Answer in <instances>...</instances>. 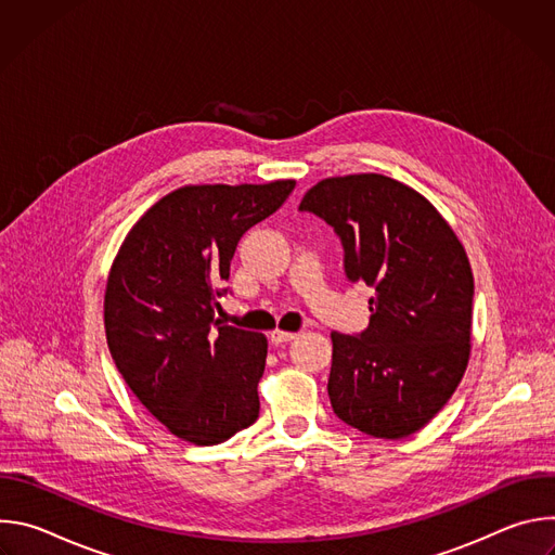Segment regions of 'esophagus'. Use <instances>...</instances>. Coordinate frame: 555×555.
Here are the masks:
<instances>
[{
	"label": "esophagus",
	"mask_w": 555,
	"mask_h": 555,
	"mask_svg": "<svg viewBox=\"0 0 555 555\" xmlns=\"http://www.w3.org/2000/svg\"><path fill=\"white\" fill-rule=\"evenodd\" d=\"M294 338H296V334H294V332H281V330H274V332L270 334L272 345H283V343H289V340H294Z\"/></svg>",
	"instance_id": "34e87169"
}]
</instances>
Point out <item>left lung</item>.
Listing matches in <instances>:
<instances>
[{
  "label": "left lung",
  "mask_w": 555,
  "mask_h": 555,
  "mask_svg": "<svg viewBox=\"0 0 555 555\" xmlns=\"http://www.w3.org/2000/svg\"><path fill=\"white\" fill-rule=\"evenodd\" d=\"M298 210L334 228L349 283L373 289L369 327L332 334L334 413L379 439L417 433L469 360L474 279L461 242L424 195L377 173L327 178Z\"/></svg>",
  "instance_id": "8db88e82"
}]
</instances>
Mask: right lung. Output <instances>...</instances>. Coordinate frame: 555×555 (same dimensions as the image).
Wrapping results in <instances>:
<instances>
[{"mask_svg":"<svg viewBox=\"0 0 555 555\" xmlns=\"http://www.w3.org/2000/svg\"><path fill=\"white\" fill-rule=\"evenodd\" d=\"M294 180L182 186L129 230L105 289L112 358L142 406L176 437L217 446L259 417L263 334L215 319L242 236Z\"/></svg>","mask_w":555,"mask_h":555,"instance_id":"right-lung-1","label":"right lung"}]
</instances>
